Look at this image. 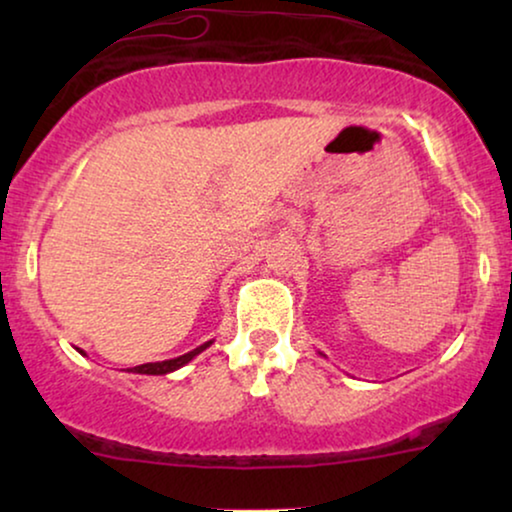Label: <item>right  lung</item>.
Instances as JSON below:
<instances>
[{"label": "right lung", "mask_w": 512, "mask_h": 512, "mask_svg": "<svg viewBox=\"0 0 512 512\" xmlns=\"http://www.w3.org/2000/svg\"><path fill=\"white\" fill-rule=\"evenodd\" d=\"M209 345H212V342H205V345L195 347L193 352H188L184 356H177V359L158 361V363H142V366H135V368H128V370H130V373H142V375H165V373H172V370L186 366V363L191 361L193 356H198L202 349H207Z\"/></svg>", "instance_id": "add662e5"}]
</instances>
